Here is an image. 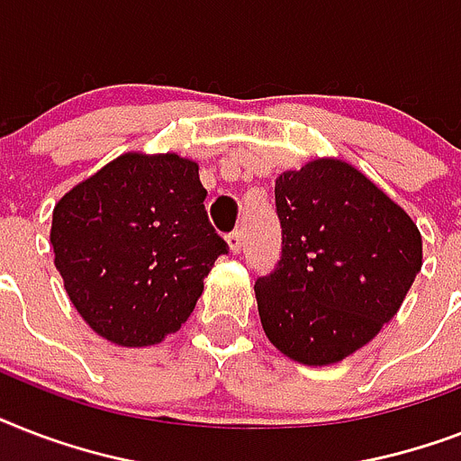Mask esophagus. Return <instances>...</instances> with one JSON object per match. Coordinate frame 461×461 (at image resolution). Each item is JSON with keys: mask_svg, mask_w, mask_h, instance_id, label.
Here are the masks:
<instances>
[{"mask_svg": "<svg viewBox=\"0 0 461 461\" xmlns=\"http://www.w3.org/2000/svg\"><path fill=\"white\" fill-rule=\"evenodd\" d=\"M227 246H230V251L237 256L241 253V246H244V234L241 231H231L230 237H227Z\"/></svg>", "mask_w": 461, "mask_h": 461, "instance_id": "esophagus-1", "label": "esophagus"}]
</instances>
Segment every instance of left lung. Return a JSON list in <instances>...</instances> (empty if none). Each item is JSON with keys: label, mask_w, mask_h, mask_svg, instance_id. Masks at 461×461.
Returning a JSON list of instances; mask_svg holds the SVG:
<instances>
[{"label": "left lung", "mask_w": 461, "mask_h": 461, "mask_svg": "<svg viewBox=\"0 0 461 461\" xmlns=\"http://www.w3.org/2000/svg\"><path fill=\"white\" fill-rule=\"evenodd\" d=\"M282 258L256 282L267 339L303 366L339 364L400 311L423 266L421 231L390 195L337 158L275 179Z\"/></svg>", "instance_id": "left-lung-1"}]
</instances>
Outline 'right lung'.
I'll use <instances>...</instances> for the list:
<instances>
[{"label": "right lung", "mask_w": 461, "mask_h": 461, "mask_svg": "<svg viewBox=\"0 0 461 461\" xmlns=\"http://www.w3.org/2000/svg\"><path fill=\"white\" fill-rule=\"evenodd\" d=\"M198 162L124 153L59 198L50 241L68 299L97 335L153 347L181 328L227 244Z\"/></svg>", "instance_id": "1"}]
</instances>
